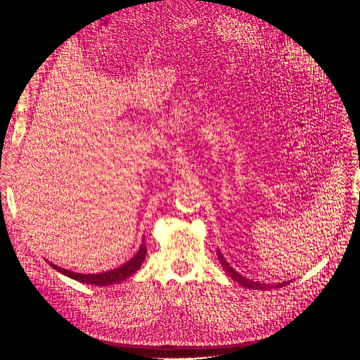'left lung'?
<instances>
[{
    "instance_id": "1",
    "label": "left lung",
    "mask_w": 360,
    "mask_h": 360,
    "mask_svg": "<svg viewBox=\"0 0 360 360\" xmlns=\"http://www.w3.org/2000/svg\"><path fill=\"white\" fill-rule=\"evenodd\" d=\"M217 258H219L221 264H222V267L225 269L226 274L230 275L236 282H238V284L243 285L245 288H252V290H267V288H270V287H274V285H267V284H259V282H254V281H250V279H246V278H245V276H242L240 274H237V271H236L233 267H230V264L226 263L225 258H224V255L219 252V250H217ZM285 284H288V282H282V284H276L275 287H276V288H281V287H285Z\"/></svg>"
}]
</instances>
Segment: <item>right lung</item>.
Listing matches in <instances>:
<instances>
[{"label":"right lung","instance_id":"1","mask_svg":"<svg viewBox=\"0 0 360 360\" xmlns=\"http://www.w3.org/2000/svg\"><path fill=\"white\" fill-rule=\"evenodd\" d=\"M146 254H147V246L146 243L141 245L139 250L136 252V255L129 259L127 263H124L123 266H120L114 270H110V271H105V274H94V275H82V274H75V271H70V270H66V269H61L56 264L51 266L58 270L60 274L66 275L72 279H76L79 282H84V284H91V285H110V284H115V282H122L124 279H127L129 276H132L135 271L141 267V264H143V261L146 259Z\"/></svg>","mask_w":360,"mask_h":360}]
</instances>
